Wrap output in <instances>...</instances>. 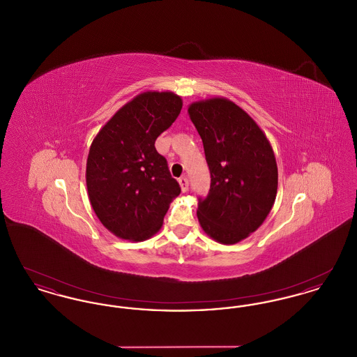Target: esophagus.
<instances>
[{
    "label": "esophagus",
    "instance_id": "34e87169",
    "mask_svg": "<svg viewBox=\"0 0 357 357\" xmlns=\"http://www.w3.org/2000/svg\"><path fill=\"white\" fill-rule=\"evenodd\" d=\"M179 186H181L183 192H186L187 190H188V179H187L186 176L179 178Z\"/></svg>",
    "mask_w": 357,
    "mask_h": 357
}]
</instances>
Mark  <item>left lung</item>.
Wrapping results in <instances>:
<instances>
[{"label":"left lung","instance_id":"8db88e82","mask_svg":"<svg viewBox=\"0 0 357 357\" xmlns=\"http://www.w3.org/2000/svg\"><path fill=\"white\" fill-rule=\"evenodd\" d=\"M190 119L204 142L211 183L199 198L198 221L207 236L234 245L255 231L272 210L278 170L266 135L236 102H192Z\"/></svg>","mask_w":357,"mask_h":357}]
</instances>
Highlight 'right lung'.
Wrapping results in <instances>:
<instances>
[{
    "label": "right lung",
    "instance_id": "right-lung-1",
    "mask_svg": "<svg viewBox=\"0 0 357 357\" xmlns=\"http://www.w3.org/2000/svg\"><path fill=\"white\" fill-rule=\"evenodd\" d=\"M182 104L172 92H143L124 104L91 144L85 171L89 202L116 237H153L181 194L155 140L178 118Z\"/></svg>",
    "mask_w": 357,
    "mask_h": 357
}]
</instances>
